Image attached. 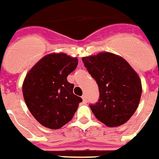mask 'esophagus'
Masks as SVG:
<instances>
[{"label": "esophagus", "mask_w": 159, "mask_h": 159, "mask_svg": "<svg viewBox=\"0 0 159 159\" xmlns=\"http://www.w3.org/2000/svg\"><path fill=\"white\" fill-rule=\"evenodd\" d=\"M82 99L84 102H87V97H86V95H85V94H84V95L82 96Z\"/></svg>", "instance_id": "1"}]
</instances>
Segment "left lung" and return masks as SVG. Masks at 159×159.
I'll use <instances>...</instances> for the list:
<instances>
[{
  "label": "left lung",
  "instance_id": "obj_1",
  "mask_svg": "<svg viewBox=\"0 0 159 159\" xmlns=\"http://www.w3.org/2000/svg\"><path fill=\"white\" fill-rule=\"evenodd\" d=\"M97 82L99 101L90 108L95 117L110 128L128 122L138 107L142 86L134 69L122 57L109 52L82 57Z\"/></svg>",
  "mask_w": 159,
  "mask_h": 159
}]
</instances>
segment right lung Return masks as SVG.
Here are the masks:
<instances>
[{
    "label": "right lung",
    "mask_w": 159,
    "mask_h": 159,
    "mask_svg": "<svg viewBox=\"0 0 159 159\" xmlns=\"http://www.w3.org/2000/svg\"><path fill=\"white\" fill-rule=\"evenodd\" d=\"M78 58L64 53H49L28 71L23 84L25 102L33 117L45 128L59 129L70 121L82 98L67 81Z\"/></svg>",
    "instance_id": "obj_1"
}]
</instances>
